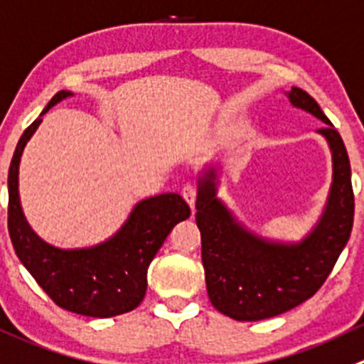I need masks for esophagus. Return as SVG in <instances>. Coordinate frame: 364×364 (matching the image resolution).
I'll return each instance as SVG.
<instances>
[{"mask_svg":"<svg viewBox=\"0 0 364 364\" xmlns=\"http://www.w3.org/2000/svg\"><path fill=\"white\" fill-rule=\"evenodd\" d=\"M197 193H199V190H197V186L193 185V183H186L185 186H183L181 190V196L183 199L186 200V203L190 204V208H196V200H197Z\"/></svg>","mask_w":364,"mask_h":364,"instance_id":"1","label":"esophagus"}]
</instances>
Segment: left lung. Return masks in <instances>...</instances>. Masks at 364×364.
<instances>
[{
	"instance_id": "obj_1",
	"label": "left lung",
	"mask_w": 364,
	"mask_h": 364,
	"mask_svg": "<svg viewBox=\"0 0 364 364\" xmlns=\"http://www.w3.org/2000/svg\"><path fill=\"white\" fill-rule=\"evenodd\" d=\"M288 97L294 107L326 122L318 133L333 151L329 203L304 242L283 245L250 235L215 197V172L199 181L196 220L208 295L218 311L240 322L277 316L311 299L333 272L354 224L350 161L340 133L306 90L294 87Z\"/></svg>"
}]
</instances>
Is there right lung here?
<instances>
[{"mask_svg":"<svg viewBox=\"0 0 364 364\" xmlns=\"http://www.w3.org/2000/svg\"><path fill=\"white\" fill-rule=\"evenodd\" d=\"M60 90L53 105L69 97ZM42 122L35 119L17 142L9 168V232L12 245L38 287L60 308L77 315L108 318L135 309L147 290V268L178 222L190 217L188 204L178 193L142 200L121 231L90 249L62 250L42 242L24 220L17 192V174L24 146Z\"/></svg>","mask_w":364,"mask_h":364,"instance_id":"obj_1","label":"right lung"}]
</instances>
